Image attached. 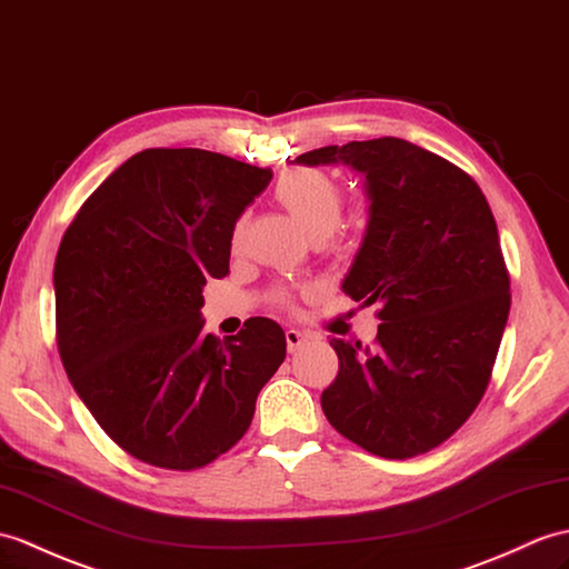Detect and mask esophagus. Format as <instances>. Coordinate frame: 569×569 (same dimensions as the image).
Here are the masks:
<instances>
[{"label":"esophagus","instance_id":"esophagus-1","mask_svg":"<svg viewBox=\"0 0 569 569\" xmlns=\"http://www.w3.org/2000/svg\"><path fill=\"white\" fill-rule=\"evenodd\" d=\"M306 341H308V337L298 332V329H286V345H288L290 353H296L302 345H306Z\"/></svg>","mask_w":569,"mask_h":569}]
</instances>
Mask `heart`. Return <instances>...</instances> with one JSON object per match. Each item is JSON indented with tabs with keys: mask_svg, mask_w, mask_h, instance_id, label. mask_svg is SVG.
<instances>
[{
	"mask_svg": "<svg viewBox=\"0 0 569 569\" xmlns=\"http://www.w3.org/2000/svg\"><path fill=\"white\" fill-rule=\"evenodd\" d=\"M276 201L293 218L310 240H327L345 216V191L320 169H296L276 183ZM242 224H237L234 240Z\"/></svg>",
	"mask_w": 569,
	"mask_h": 569,
	"instance_id": "heart-1",
	"label": "heart"
}]
</instances>
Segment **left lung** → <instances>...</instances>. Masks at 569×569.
<instances>
[{
    "label": "left lung",
    "instance_id": "8db88e82",
    "mask_svg": "<svg viewBox=\"0 0 569 569\" xmlns=\"http://www.w3.org/2000/svg\"><path fill=\"white\" fill-rule=\"evenodd\" d=\"M298 164H347L363 177L368 220L341 290L380 306L376 347L332 339L339 373L322 412L380 458L443 443L478 407L509 317L497 222L463 169L378 138L329 144Z\"/></svg>",
    "mask_w": 569,
    "mask_h": 569
}]
</instances>
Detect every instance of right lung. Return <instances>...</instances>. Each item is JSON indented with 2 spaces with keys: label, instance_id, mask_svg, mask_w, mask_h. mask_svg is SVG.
Listing matches in <instances>:
<instances>
[{
  "label": "right lung",
  "instance_id": "right-lung-1",
  "mask_svg": "<svg viewBox=\"0 0 569 569\" xmlns=\"http://www.w3.org/2000/svg\"><path fill=\"white\" fill-rule=\"evenodd\" d=\"M271 169L196 148L130 157L64 232L58 349L79 400L133 458L193 470L242 439L286 335L252 317L222 341L203 332V286L230 271L234 222Z\"/></svg>",
  "mask_w": 569,
  "mask_h": 569
}]
</instances>
